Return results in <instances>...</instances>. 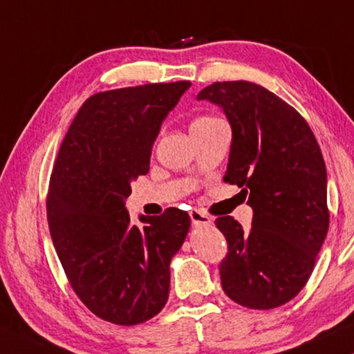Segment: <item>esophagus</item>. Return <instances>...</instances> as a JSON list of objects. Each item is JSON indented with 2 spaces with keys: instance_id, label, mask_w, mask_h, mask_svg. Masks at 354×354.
Returning a JSON list of instances; mask_svg holds the SVG:
<instances>
[{
  "instance_id": "obj_1",
  "label": "esophagus",
  "mask_w": 354,
  "mask_h": 354,
  "mask_svg": "<svg viewBox=\"0 0 354 354\" xmlns=\"http://www.w3.org/2000/svg\"><path fill=\"white\" fill-rule=\"evenodd\" d=\"M190 217H192V222L195 227H200V225H209L211 224V217L206 216L205 212L200 211V209H193L190 211Z\"/></svg>"
}]
</instances>
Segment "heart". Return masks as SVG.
I'll use <instances>...</instances> for the list:
<instances>
[{
  "label": "heart",
  "instance_id": "b5f03b06",
  "mask_svg": "<svg viewBox=\"0 0 354 354\" xmlns=\"http://www.w3.org/2000/svg\"><path fill=\"white\" fill-rule=\"evenodd\" d=\"M216 122H221V120L216 118H209V115H205V118L196 119L192 125H209V124H216Z\"/></svg>",
  "mask_w": 354,
  "mask_h": 354
}]
</instances>
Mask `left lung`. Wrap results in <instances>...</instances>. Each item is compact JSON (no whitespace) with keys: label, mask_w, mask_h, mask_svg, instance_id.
<instances>
[{"label":"left lung","mask_w":354,"mask_h":354,"mask_svg":"<svg viewBox=\"0 0 354 354\" xmlns=\"http://www.w3.org/2000/svg\"><path fill=\"white\" fill-rule=\"evenodd\" d=\"M196 100L224 111L232 127L224 182L250 193L253 207L250 230L230 216L216 219L229 243L222 288L241 306H282L306 285L328 230L321 148L306 120L261 85L216 82Z\"/></svg>","instance_id":"1"}]
</instances>
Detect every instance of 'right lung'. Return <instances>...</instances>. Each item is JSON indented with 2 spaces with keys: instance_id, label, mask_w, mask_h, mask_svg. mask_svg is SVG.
<instances>
[{
  "instance_id": "right-lung-1",
  "label": "right lung",
  "mask_w": 354,
  "mask_h": 354,
  "mask_svg": "<svg viewBox=\"0 0 354 354\" xmlns=\"http://www.w3.org/2000/svg\"><path fill=\"white\" fill-rule=\"evenodd\" d=\"M190 82L96 93L77 113L48 190V225L62 269L86 308L118 326H137L164 308L169 264L190 216L169 207L130 221L132 182L149 171L153 143Z\"/></svg>"
}]
</instances>
